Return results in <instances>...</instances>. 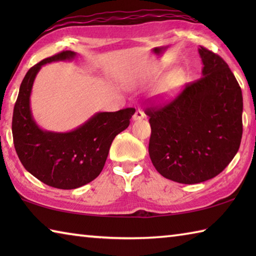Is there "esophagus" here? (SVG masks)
Wrapping results in <instances>:
<instances>
[{
	"label": "esophagus",
	"instance_id": "esophagus-1",
	"mask_svg": "<svg viewBox=\"0 0 256 256\" xmlns=\"http://www.w3.org/2000/svg\"><path fill=\"white\" fill-rule=\"evenodd\" d=\"M144 112H142V110H138L136 112H134V115H133V120H144Z\"/></svg>",
	"mask_w": 256,
	"mask_h": 256
}]
</instances>
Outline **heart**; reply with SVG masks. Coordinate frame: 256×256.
Listing matches in <instances>:
<instances>
[{"instance_id": "1", "label": "heart", "mask_w": 256, "mask_h": 256, "mask_svg": "<svg viewBox=\"0 0 256 256\" xmlns=\"http://www.w3.org/2000/svg\"><path fill=\"white\" fill-rule=\"evenodd\" d=\"M154 80V76L151 74H144L138 78L140 84H150ZM185 82V74L180 70H176L170 73L164 79L162 80V84H159L157 89V97L162 100L164 99H170L176 96L177 94L180 92V89L183 88V84Z\"/></svg>"}]
</instances>
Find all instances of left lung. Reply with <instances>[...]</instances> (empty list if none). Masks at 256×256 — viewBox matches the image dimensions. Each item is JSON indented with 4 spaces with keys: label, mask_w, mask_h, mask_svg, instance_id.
Returning <instances> with one entry per match:
<instances>
[{
    "label": "left lung",
    "mask_w": 256,
    "mask_h": 256,
    "mask_svg": "<svg viewBox=\"0 0 256 256\" xmlns=\"http://www.w3.org/2000/svg\"><path fill=\"white\" fill-rule=\"evenodd\" d=\"M201 79L168 105L146 110L149 156L160 175L182 184L214 178L240 149L242 134L240 86L227 63L204 47Z\"/></svg>",
    "instance_id": "left-lung-1"
}]
</instances>
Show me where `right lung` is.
<instances>
[{
	"label": "right lung",
	"mask_w": 256,
	"mask_h": 256,
	"mask_svg": "<svg viewBox=\"0 0 256 256\" xmlns=\"http://www.w3.org/2000/svg\"><path fill=\"white\" fill-rule=\"evenodd\" d=\"M76 58V52H60L30 68L21 82L12 118L14 148L21 164L42 183L60 190L78 188L100 174L112 140L128 128L136 112L134 108L99 112L68 132L42 130L30 107L37 73L45 64Z\"/></svg>",
	"instance_id": "1"
}]
</instances>
